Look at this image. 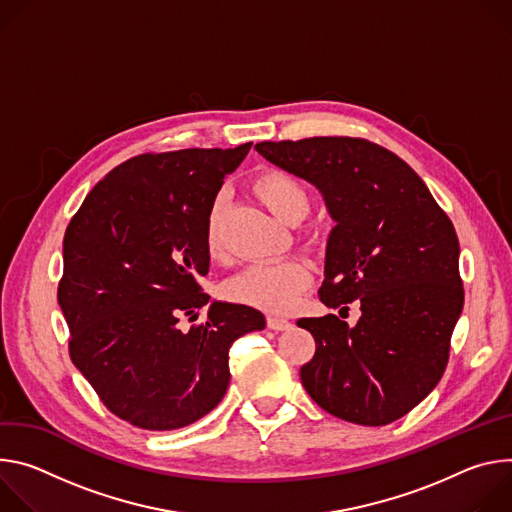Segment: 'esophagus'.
Returning a JSON list of instances; mask_svg holds the SVG:
<instances>
[{"mask_svg": "<svg viewBox=\"0 0 512 512\" xmlns=\"http://www.w3.org/2000/svg\"><path fill=\"white\" fill-rule=\"evenodd\" d=\"M266 323H268V327L274 329V331H287V329L293 327V323H291L289 319H282V317H268Z\"/></svg>", "mask_w": 512, "mask_h": 512, "instance_id": "esophagus-1", "label": "esophagus"}]
</instances>
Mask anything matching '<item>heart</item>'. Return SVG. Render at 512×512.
<instances>
[{"label": "heart", "mask_w": 512, "mask_h": 512, "mask_svg": "<svg viewBox=\"0 0 512 512\" xmlns=\"http://www.w3.org/2000/svg\"><path fill=\"white\" fill-rule=\"evenodd\" d=\"M256 197L285 223H299L309 211L307 187L282 170H266L252 185ZM225 197L217 195L205 219V250L211 258L221 256V217ZM311 282L309 266L299 258H285L274 262H258L227 282V295L238 303H246L270 313L289 311L301 291Z\"/></svg>", "instance_id": "1"}]
</instances>
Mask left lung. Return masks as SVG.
<instances>
[{"label":"left lung","instance_id":"8db88e82","mask_svg":"<svg viewBox=\"0 0 512 512\" xmlns=\"http://www.w3.org/2000/svg\"><path fill=\"white\" fill-rule=\"evenodd\" d=\"M256 150L311 183L335 223L321 301L333 309L360 301L354 327L335 315L297 321L317 344L301 368L305 390L356 425L401 419L437 386L464 309L449 217L403 158L368 140L321 136Z\"/></svg>","mask_w":512,"mask_h":512}]
</instances>
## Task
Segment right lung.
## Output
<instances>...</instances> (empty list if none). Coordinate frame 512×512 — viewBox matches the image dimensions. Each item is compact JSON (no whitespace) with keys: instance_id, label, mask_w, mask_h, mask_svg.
Here are the masks:
<instances>
[{"instance_id":"add662e5","label":"right lung","mask_w":512,"mask_h":512,"mask_svg":"<svg viewBox=\"0 0 512 512\" xmlns=\"http://www.w3.org/2000/svg\"><path fill=\"white\" fill-rule=\"evenodd\" d=\"M252 142L142 154L116 166L85 197L63 240L59 305L73 364L103 405L148 431L187 427L230 386V348L264 315L211 301L207 321L183 331L209 301L205 219L225 175Z\"/></svg>"}]
</instances>
